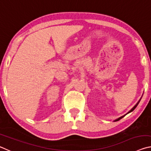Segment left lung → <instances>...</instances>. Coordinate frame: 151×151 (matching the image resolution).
I'll use <instances>...</instances> for the list:
<instances>
[{
  "mask_svg": "<svg viewBox=\"0 0 151 151\" xmlns=\"http://www.w3.org/2000/svg\"><path fill=\"white\" fill-rule=\"evenodd\" d=\"M140 100H139V102H138V103H137V104H136V105H135L134 107H133V108H132L131 110V111H130L129 112H131V111H133V110L135 109V108H136V107H137V106L138 105V104H139V102H140ZM123 116H121V117H120V118H119L118 119H117V120H116V121H119V120H120V119H122V117H123Z\"/></svg>",
  "mask_w": 151,
  "mask_h": 151,
  "instance_id": "8db88e82",
  "label": "left lung"
}]
</instances>
